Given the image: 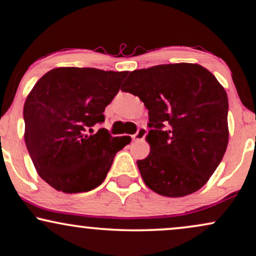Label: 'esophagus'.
Wrapping results in <instances>:
<instances>
[{
    "instance_id": "obj_1",
    "label": "esophagus",
    "mask_w": 256,
    "mask_h": 256,
    "mask_svg": "<svg viewBox=\"0 0 256 256\" xmlns=\"http://www.w3.org/2000/svg\"><path fill=\"white\" fill-rule=\"evenodd\" d=\"M146 132H148V131H146V128H138L137 134L132 136V140H136V142H138V140H143L144 137L146 136Z\"/></svg>"
}]
</instances>
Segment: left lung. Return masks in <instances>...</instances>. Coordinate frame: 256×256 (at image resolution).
Returning <instances> with one entry per match:
<instances>
[{"instance_id": "1", "label": "left lung", "mask_w": 256, "mask_h": 256, "mask_svg": "<svg viewBox=\"0 0 256 256\" xmlns=\"http://www.w3.org/2000/svg\"><path fill=\"white\" fill-rule=\"evenodd\" d=\"M122 92L149 110L150 152L137 161L146 186L170 198L202 188L229 142L228 96L214 75L199 64H161L132 72Z\"/></svg>"}]
</instances>
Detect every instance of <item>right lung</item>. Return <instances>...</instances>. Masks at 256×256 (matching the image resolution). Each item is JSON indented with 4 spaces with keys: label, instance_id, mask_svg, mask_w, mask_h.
Instances as JSON below:
<instances>
[{
    "label": "right lung",
    "instance_id": "obj_1",
    "mask_svg": "<svg viewBox=\"0 0 256 256\" xmlns=\"http://www.w3.org/2000/svg\"><path fill=\"white\" fill-rule=\"evenodd\" d=\"M128 72L94 68H54L27 95L24 142L39 176L64 193L94 190L106 178L116 154L130 143L104 128V110L119 92Z\"/></svg>",
    "mask_w": 256,
    "mask_h": 256
}]
</instances>
